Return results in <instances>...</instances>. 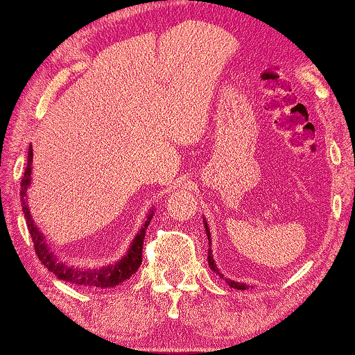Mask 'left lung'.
I'll return each mask as SVG.
<instances>
[{
    "label": "left lung",
    "mask_w": 355,
    "mask_h": 355,
    "mask_svg": "<svg viewBox=\"0 0 355 355\" xmlns=\"http://www.w3.org/2000/svg\"><path fill=\"white\" fill-rule=\"evenodd\" d=\"M203 224H205V230H206V236H208V241H209V245H211L209 227H208V223H206V219H203ZM208 263H209L211 270L216 272V273H219V277H223V278H224L223 273L218 270L216 262H214V259H213V252H211V249H208ZM224 280H226V284L230 285L231 288H236V290H248V288H249V285H248V284H242V282H234V280H231V278H224Z\"/></svg>",
    "instance_id": "1"
}]
</instances>
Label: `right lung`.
I'll list each match as a JSON object with an SVG mask.
<instances>
[{"label":"right lung","mask_w":355,"mask_h":355,"mask_svg":"<svg viewBox=\"0 0 355 355\" xmlns=\"http://www.w3.org/2000/svg\"><path fill=\"white\" fill-rule=\"evenodd\" d=\"M31 175H33V146H29L28 165H26L24 177H22L21 182V206L26 218V224H28L29 234L33 237L35 254H37L40 262H42L53 275L60 278V280L70 282V284L80 286H88V288H93V286H96V288H111V286L123 284L124 280H128L129 277H132L134 273L137 272V268L141 267L142 263V244H144L146 230L149 227L152 216H154V208L149 209L146 221L142 223L141 230H139L136 237H134L131 244H129L128 252H125L118 262L113 263V266L110 263V266L98 268L75 267L57 257V254L51 249V242L46 239V236L40 231L39 224L34 221L33 214H31V208L28 205V188L31 187V180H33Z\"/></svg>","instance_id":"obj_1"}]
</instances>
